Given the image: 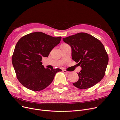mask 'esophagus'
Returning <instances> with one entry per match:
<instances>
[{
  "instance_id": "esophagus-1",
  "label": "esophagus",
  "mask_w": 120,
  "mask_h": 120,
  "mask_svg": "<svg viewBox=\"0 0 120 120\" xmlns=\"http://www.w3.org/2000/svg\"><path fill=\"white\" fill-rule=\"evenodd\" d=\"M63 72L65 73H69L70 72V71H66V70H63Z\"/></svg>"
}]
</instances>
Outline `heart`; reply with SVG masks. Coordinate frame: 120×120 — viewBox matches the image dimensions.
Masks as SVG:
<instances>
[{"label": "heart", "instance_id": "1", "mask_svg": "<svg viewBox=\"0 0 120 120\" xmlns=\"http://www.w3.org/2000/svg\"><path fill=\"white\" fill-rule=\"evenodd\" d=\"M65 45H67V44H62V45H61V47L63 46H65Z\"/></svg>", "mask_w": 120, "mask_h": 120}]
</instances>
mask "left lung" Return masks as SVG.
<instances>
[{"mask_svg":"<svg viewBox=\"0 0 120 120\" xmlns=\"http://www.w3.org/2000/svg\"><path fill=\"white\" fill-rule=\"evenodd\" d=\"M71 48L72 59L78 63L82 70L79 79L73 85L79 89L90 88L101 80L105 75L109 56L103 44L88 34L80 33L63 38Z\"/></svg>","mask_w":120,"mask_h":120,"instance_id":"8db88e82","label":"left lung"}]
</instances>
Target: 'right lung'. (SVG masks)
<instances>
[{
  "mask_svg": "<svg viewBox=\"0 0 120 120\" xmlns=\"http://www.w3.org/2000/svg\"><path fill=\"white\" fill-rule=\"evenodd\" d=\"M61 39V36L35 32L18 40L11 60L16 77L23 86L33 91L42 90L51 84L57 72L62 71L60 68H45L41 62L43 57H48Z\"/></svg>",
  "mask_w": 120,
  "mask_h": 120,
  "instance_id": "obj_1",
  "label": "right lung"
}]
</instances>
